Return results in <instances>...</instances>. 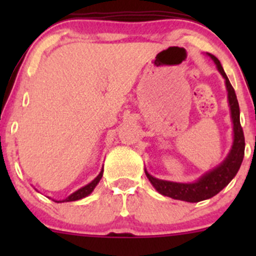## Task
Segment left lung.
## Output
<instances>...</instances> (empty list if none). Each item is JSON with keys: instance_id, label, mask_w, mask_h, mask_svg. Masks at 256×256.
Instances as JSON below:
<instances>
[{"instance_id": "1", "label": "left lung", "mask_w": 256, "mask_h": 256, "mask_svg": "<svg viewBox=\"0 0 256 256\" xmlns=\"http://www.w3.org/2000/svg\"><path fill=\"white\" fill-rule=\"evenodd\" d=\"M213 62L216 63V68H218L219 73L222 74L224 79H226V92H228V102L229 108H230V115L232 121H233V146H232L230 151H229L226 158L222 162L219 166L216 168L210 170L206 174L198 180L193 183H177L171 182V180H158V178L152 177L148 172L144 170L147 178L151 182V184L156 188L158 193L162 196H167L174 200H184V202H200V200H209V198L214 197L218 194L224 187L229 184L232 180L236 177L238 174L240 164H242V158H244V150H245V140H244V132H242V125H240V110L238 99H236V92L234 88L232 86L230 82H229L228 76H226V72H224L223 66H222L218 58H216L212 54H208Z\"/></svg>"}]
</instances>
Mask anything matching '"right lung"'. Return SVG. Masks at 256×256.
<instances>
[{
	"mask_svg": "<svg viewBox=\"0 0 256 256\" xmlns=\"http://www.w3.org/2000/svg\"><path fill=\"white\" fill-rule=\"evenodd\" d=\"M102 172H104V171H102V172H100V174L96 176V178H95V180H92V182L89 183V184L84 186V187H82V188H80V190H76V192H74V193H72V194L69 196L68 198H66V200H54V202H56V203L73 202V200H82V198H84V197H86V196H89L90 193H92V190H94V188L96 187L98 183L100 182V180H102Z\"/></svg>",
	"mask_w": 256,
	"mask_h": 256,
	"instance_id": "obj_1",
	"label": "right lung"
}]
</instances>
